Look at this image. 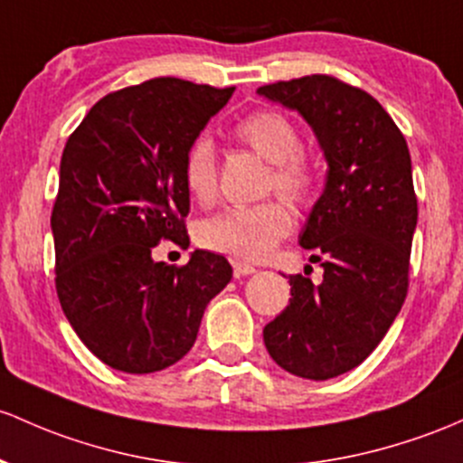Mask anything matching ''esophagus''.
Here are the masks:
<instances>
[{
  "mask_svg": "<svg viewBox=\"0 0 463 463\" xmlns=\"http://www.w3.org/2000/svg\"><path fill=\"white\" fill-rule=\"evenodd\" d=\"M232 268H235V277H246V274L257 272L255 266H250V263H243V261H235L232 263Z\"/></svg>",
  "mask_w": 463,
  "mask_h": 463,
  "instance_id": "34e87169",
  "label": "esophagus"
}]
</instances>
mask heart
Here are the masks:
<instances>
[{"mask_svg": "<svg viewBox=\"0 0 463 463\" xmlns=\"http://www.w3.org/2000/svg\"><path fill=\"white\" fill-rule=\"evenodd\" d=\"M235 138L270 162L266 193H279L298 211H306L318 195V165L303 145L301 129L286 111L255 109L235 125ZM184 186L197 204L211 206L220 191V166L211 140L197 138L186 149L182 165ZM292 211L281 200L255 206L226 208L197 226V241L206 250L261 261L292 231Z\"/></svg>", "mask_w": 463, "mask_h": 463, "instance_id": "1", "label": "heart"}]
</instances>
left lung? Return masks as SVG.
Returning a JSON list of instances; mask_svg holds the SVG:
<instances>
[{
    "label": "left lung",
    "mask_w": 463,
    "mask_h": 463,
    "mask_svg": "<svg viewBox=\"0 0 463 463\" xmlns=\"http://www.w3.org/2000/svg\"><path fill=\"white\" fill-rule=\"evenodd\" d=\"M259 94L297 109L329 165L298 240L321 261L323 281L289 277L292 298L263 327V343L298 378H336L378 347L409 292L418 223L409 146L372 94L336 76L277 80Z\"/></svg>",
    "instance_id": "1"
}]
</instances>
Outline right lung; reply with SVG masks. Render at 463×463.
Here are the masks:
<instances>
[{
	"instance_id": "right-lung-1",
	"label": "right lung",
	"mask_w": 463,
	"mask_h": 463,
	"mask_svg": "<svg viewBox=\"0 0 463 463\" xmlns=\"http://www.w3.org/2000/svg\"><path fill=\"white\" fill-rule=\"evenodd\" d=\"M235 88L162 76L103 96L65 142L52 208L54 286L76 336L111 369L154 373L189 354L204 309L231 281L222 255L189 248L182 165Z\"/></svg>"
}]
</instances>
